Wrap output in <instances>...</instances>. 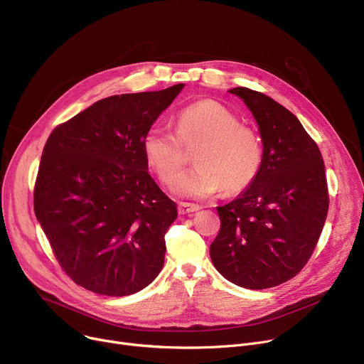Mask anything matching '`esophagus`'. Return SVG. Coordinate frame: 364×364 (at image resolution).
<instances>
[{
  "mask_svg": "<svg viewBox=\"0 0 364 364\" xmlns=\"http://www.w3.org/2000/svg\"><path fill=\"white\" fill-rule=\"evenodd\" d=\"M197 210H200V206L193 205V203H184V202L178 203V213L180 215H188V213H193V212H197Z\"/></svg>",
  "mask_w": 364,
  "mask_h": 364,
  "instance_id": "esophagus-1",
  "label": "esophagus"
}]
</instances>
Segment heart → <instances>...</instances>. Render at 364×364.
I'll return each instance as SVG.
<instances>
[{
  "mask_svg": "<svg viewBox=\"0 0 364 364\" xmlns=\"http://www.w3.org/2000/svg\"><path fill=\"white\" fill-rule=\"evenodd\" d=\"M144 154L149 167L164 184H171L185 164L184 147L196 148L198 165L177 178L176 194L193 199L218 193L238 194L257 178L262 148L255 132L240 124L238 117L213 100L197 102L183 109L176 132L165 126L151 127L144 138Z\"/></svg>",
  "mask_w": 364,
  "mask_h": 364,
  "instance_id": "1",
  "label": "heart"
}]
</instances>
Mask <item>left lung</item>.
Listing matches in <instances>:
<instances>
[{
  "label": "left lung",
  "mask_w": 364,
  "mask_h": 364,
  "mask_svg": "<svg viewBox=\"0 0 364 364\" xmlns=\"http://www.w3.org/2000/svg\"><path fill=\"white\" fill-rule=\"evenodd\" d=\"M262 142L261 168L237 199L218 206L220 230L210 245L216 270L245 289L279 286L311 258L328 213L325 165L318 145L286 107L237 87Z\"/></svg>",
  "instance_id": "left-lung-1"
}]
</instances>
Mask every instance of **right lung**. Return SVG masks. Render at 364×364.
Here are the masks:
<instances>
[{
  "label": "right lung",
  "mask_w": 364,
  "mask_h": 364,
  "mask_svg": "<svg viewBox=\"0 0 364 364\" xmlns=\"http://www.w3.org/2000/svg\"><path fill=\"white\" fill-rule=\"evenodd\" d=\"M183 88L103 98L43 148L35 213L60 267L87 290L134 294L164 266L177 205L149 176L142 144Z\"/></svg>",
  "instance_id": "1"
}]
</instances>
